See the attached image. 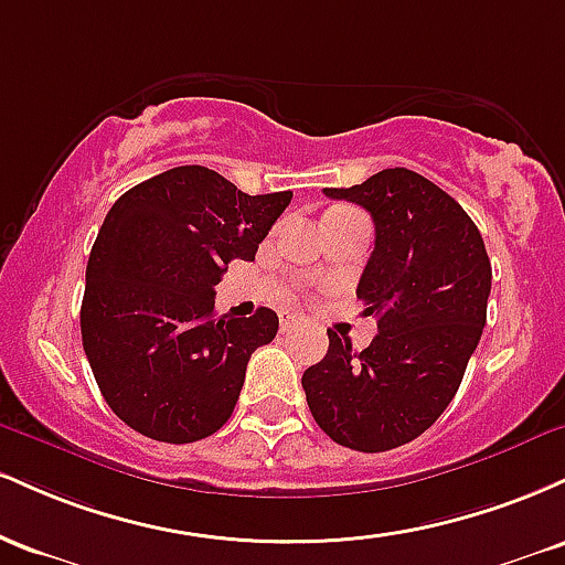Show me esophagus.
I'll list each match as a JSON object with an SVG mask.
<instances>
[{"mask_svg":"<svg viewBox=\"0 0 565 565\" xmlns=\"http://www.w3.org/2000/svg\"><path fill=\"white\" fill-rule=\"evenodd\" d=\"M297 323H300V316H295V313H281V329H284V332H289V329L297 327Z\"/></svg>","mask_w":565,"mask_h":565,"instance_id":"esophagus-1","label":"esophagus"}]
</instances>
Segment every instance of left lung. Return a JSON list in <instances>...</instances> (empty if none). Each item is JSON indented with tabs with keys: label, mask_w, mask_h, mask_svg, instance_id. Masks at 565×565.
<instances>
[{
	"label": "left lung",
	"mask_w": 565,
	"mask_h": 565,
	"mask_svg": "<svg viewBox=\"0 0 565 565\" xmlns=\"http://www.w3.org/2000/svg\"><path fill=\"white\" fill-rule=\"evenodd\" d=\"M323 193L374 220V252L355 295L377 334L355 353L329 329L327 355L305 369L302 391L329 438L387 451L423 436L451 404L486 327L491 263L468 212L406 167Z\"/></svg>",
	"instance_id": "8db88e82"
}]
</instances>
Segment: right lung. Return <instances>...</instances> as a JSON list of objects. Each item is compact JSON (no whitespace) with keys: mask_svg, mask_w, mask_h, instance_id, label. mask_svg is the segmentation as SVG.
I'll return each mask as SVG.
<instances>
[{"mask_svg":"<svg viewBox=\"0 0 565 565\" xmlns=\"http://www.w3.org/2000/svg\"><path fill=\"white\" fill-rule=\"evenodd\" d=\"M291 191L249 196L206 167H174L111 206L87 263L82 345L121 423L193 444L228 423L249 355L278 316H215L231 260H255Z\"/></svg>","mask_w":565,"mask_h":565,"instance_id":"add662e5","label":"right lung"}]
</instances>
